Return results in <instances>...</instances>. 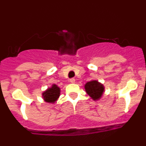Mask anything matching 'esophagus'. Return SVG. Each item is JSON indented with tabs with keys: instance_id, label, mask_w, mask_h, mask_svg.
<instances>
[{
	"instance_id": "obj_1",
	"label": "esophagus",
	"mask_w": 146,
	"mask_h": 146,
	"mask_svg": "<svg viewBox=\"0 0 146 146\" xmlns=\"http://www.w3.org/2000/svg\"><path fill=\"white\" fill-rule=\"evenodd\" d=\"M69 80H70V82H72V83H74L75 82V79L74 78H71Z\"/></svg>"
}]
</instances>
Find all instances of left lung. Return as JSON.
<instances>
[{"mask_svg":"<svg viewBox=\"0 0 146 146\" xmlns=\"http://www.w3.org/2000/svg\"><path fill=\"white\" fill-rule=\"evenodd\" d=\"M85 88L87 94L94 100L99 99L104 92V86L96 80L87 82Z\"/></svg>","mask_w":146,"mask_h":146,"instance_id":"left-lung-1","label":"left lung"}]
</instances>
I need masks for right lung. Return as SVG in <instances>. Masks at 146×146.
Here are the masks:
<instances>
[{
	"label": "right lung",
	"instance_id": "right-lung-1",
	"mask_svg": "<svg viewBox=\"0 0 146 146\" xmlns=\"http://www.w3.org/2000/svg\"><path fill=\"white\" fill-rule=\"evenodd\" d=\"M60 95V88L56 85H53L52 88L43 93L44 99L47 102H55Z\"/></svg>",
	"mask_w": 146,
	"mask_h": 146
}]
</instances>
